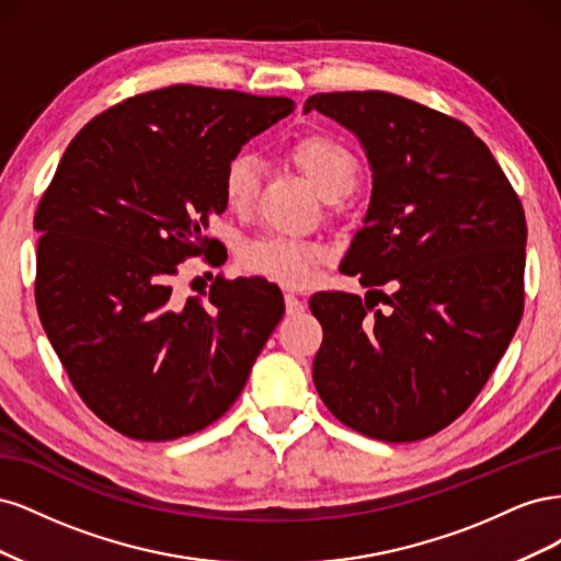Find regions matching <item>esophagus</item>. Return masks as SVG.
Wrapping results in <instances>:
<instances>
[{"instance_id":"esophagus-1","label":"esophagus","mask_w":561,"mask_h":561,"mask_svg":"<svg viewBox=\"0 0 561 561\" xmlns=\"http://www.w3.org/2000/svg\"><path fill=\"white\" fill-rule=\"evenodd\" d=\"M285 311L287 316H299L307 311V301H301L295 293H285Z\"/></svg>"}]
</instances>
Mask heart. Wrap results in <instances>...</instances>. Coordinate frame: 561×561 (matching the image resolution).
Listing matches in <instances>:
<instances>
[{"label": "heart", "instance_id": "obj_1", "mask_svg": "<svg viewBox=\"0 0 561 561\" xmlns=\"http://www.w3.org/2000/svg\"><path fill=\"white\" fill-rule=\"evenodd\" d=\"M293 157L325 201L346 198L358 184V161L353 151L330 135H304L293 145ZM262 175L264 165L250 151L231 157L225 168V196L229 206L245 210L260 192ZM320 260L322 252L316 245L280 233L262 236L241 250V262L248 271L287 287L307 285Z\"/></svg>", "mask_w": 561, "mask_h": 561}]
</instances>
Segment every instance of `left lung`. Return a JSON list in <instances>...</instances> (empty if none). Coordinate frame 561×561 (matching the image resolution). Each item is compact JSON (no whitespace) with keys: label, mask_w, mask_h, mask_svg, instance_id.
<instances>
[{"label":"left lung","mask_w":561,"mask_h":561,"mask_svg":"<svg viewBox=\"0 0 561 561\" xmlns=\"http://www.w3.org/2000/svg\"><path fill=\"white\" fill-rule=\"evenodd\" d=\"M313 110L358 138L371 171L363 229L339 266L369 290L311 297L313 383L348 428L414 443L468 410L519 325L522 203L489 147L447 114L383 91L316 93ZM379 300L389 309L371 314Z\"/></svg>","instance_id":"obj_1"}]
</instances>
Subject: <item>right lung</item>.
Here are the masks:
<instances>
[{
    "label": "right lung",
    "mask_w": 561,
    "mask_h": 561,
    "mask_svg": "<svg viewBox=\"0 0 561 561\" xmlns=\"http://www.w3.org/2000/svg\"><path fill=\"white\" fill-rule=\"evenodd\" d=\"M295 110L290 98L168 87L124 100L65 149L35 215L37 311L77 393L107 426L165 443L241 396L285 307L264 278L173 295L178 264L210 254L225 168Z\"/></svg>",
    "instance_id": "right-lung-1"
}]
</instances>
